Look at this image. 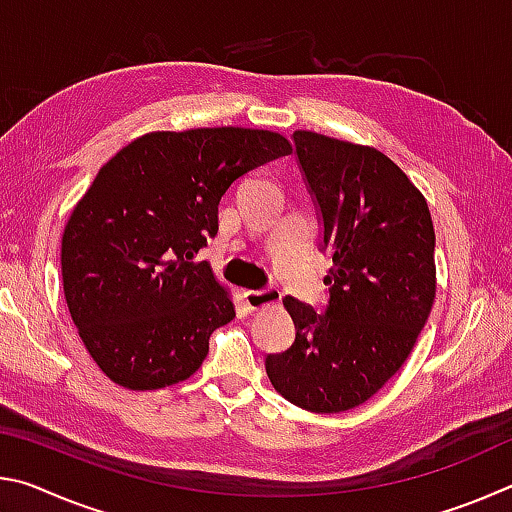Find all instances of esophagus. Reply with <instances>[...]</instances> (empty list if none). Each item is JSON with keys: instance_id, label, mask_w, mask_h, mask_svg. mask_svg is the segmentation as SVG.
<instances>
[{"instance_id": "esophagus-1", "label": "esophagus", "mask_w": 512, "mask_h": 512, "mask_svg": "<svg viewBox=\"0 0 512 512\" xmlns=\"http://www.w3.org/2000/svg\"><path fill=\"white\" fill-rule=\"evenodd\" d=\"M282 293L277 287H264V289H250V291H244V300L248 309H262V307H268V305H275V302H280Z\"/></svg>"}]
</instances>
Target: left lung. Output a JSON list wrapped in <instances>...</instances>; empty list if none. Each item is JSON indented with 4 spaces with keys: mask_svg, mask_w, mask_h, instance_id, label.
I'll return each instance as SVG.
<instances>
[{
    "mask_svg": "<svg viewBox=\"0 0 512 512\" xmlns=\"http://www.w3.org/2000/svg\"><path fill=\"white\" fill-rule=\"evenodd\" d=\"M296 160L332 257L323 311L284 298L291 348L266 375L291 404L339 413L370 400L409 357L436 296V235L427 201L370 146L296 131Z\"/></svg>",
    "mask_w": 512,
    "mask_h": 512,
    "instance_id": "8db88e82",
    "label": "left lung"
}]
</instances>
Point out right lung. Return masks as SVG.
<instances>
[{"label": "right lung", "mask_w": 512, "mask_h": 512, "mask_svg": "<svg viewBox=\"0 0 512 512\" xmlns=\"http://www.w3.org/2000/svg\"><path fill=\"white\" fill-rule=\"evenodd\" d=\"M291 153L271 131L151 133L99 169L65 225V300L90 357L131 391L201 368L235 307L196 253L219 230L230 185Z\"/></svg>", "instance_id": "obj_1"}]
</instances>
